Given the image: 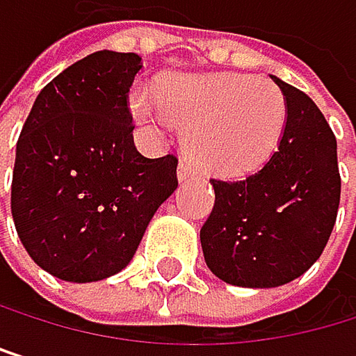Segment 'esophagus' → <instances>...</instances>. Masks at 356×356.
<instances>
[{"label": "esophagus", "mask_w": 356, "mask_h": 356, "mask_svg": "<svg viewBox=\"0 0 356 356\" xmlns=\"http://www.w3.org/2000/svg\"><path fill=\"white\" fill-rule=\"evenodd\" d=\"M194 175H196V170H194L192 162L181 160V162H179V179L186 181V179H190V177H194Z\"/></svg>", "instance_id": "esophagus-1"}]
</instances>
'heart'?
<instances>
[{
  "instance_id": "1",
  "label": "heart",
  "mask_w": 356,
  "mask_h": 356,
  "mask_svg": "<svg viewBox=\"0 0 356 356\" xmlns=\"http://www.w3.org/2000/svg\"><path fill=\"white\" fill-rule=\"evenodd\" d=\"M138 119L156 126H188L194 160L216 175H241L261 166L277 147L286 124L284 93L248 74L188 76L166 95L138 89L132 95Z\"/></svg>"
}]
</instances>
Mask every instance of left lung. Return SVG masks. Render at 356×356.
Returning <instances> with one entry per match:
<instances>
[{
    "label": "left lung",
    "mask_w": 356,
    "mask_h": 356,
    "mask_svg": "<svg viewBox=\"0 0 356 356\" xmlns=\"http://www.w3.org/2000/svg\"><path fill=\"white\" fill-rule=\"evenodd\" d=\"M286 95L275 154L239 181L211 179L213 209L200 228L207 267L226 284L273 289L318 261L337 218V143L325 115L297 87Z\"/></svg>",
    "instance_id": "8db88e82"
}]
</instances>
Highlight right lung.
<instances>
[{
	"instance_id": "add662e5",
	"label": "right lung",
	"mask_w": 356,
	"mask_h": 356,
	"mask_svg": "<svg viewBox=\"0 0 356 356\" xmlns=\"http://www.w3.org/2000/svg\"><path fill=\"white\" fill-rule=\"evenodd\" d=\"M136 53L98 51L65 67L17 143L10 207L27 254L65 282L119 273L177 190V156L145 158L132 136Z\"/></svg>"
}]
</instances>
